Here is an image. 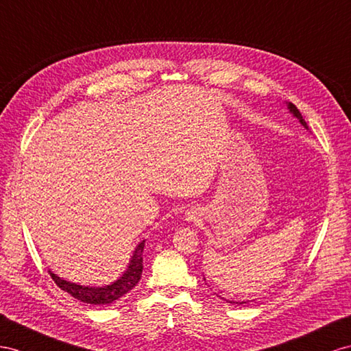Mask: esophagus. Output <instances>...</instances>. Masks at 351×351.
I'll return each instance as SVG.
<instances>
[{"label": "esophagus", "mask_w": 351, "mask_h": 351, "mask_svg": "<svg viewBox=\"0 0 351 351\" xmlns=\"http://www.w3.org/2000/svg\"><path fill=\"white\" fill-rule=\"evenodd\" d=\"M195 217H194V215H188V218L186 219H194Z\"/></svg>", "instance_id": "1"}]
</instances>
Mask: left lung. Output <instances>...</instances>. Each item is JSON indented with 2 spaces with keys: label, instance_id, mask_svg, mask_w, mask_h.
Wrapping results in <instances>:
<instances>
[{
  "label": "left lung",
  "instance_id": "1",
  "mask_svg": "<svg viewBox=\"0 0 351 351\" xmlns=\"http://www.w3.org/2000/svg\"><path fill=\"white\" fill-rule=\"evenodd\" d=\"M286 106H287V110H289V112L295 117V119H298V120H300V123L304 125V128L308 130V125H307V123H305V120L302 119V115H301V112H300L298 108H296V106H295L293 104H291V102H286ZM204 280H206V278H204ZM227 301H228V300H227ZM228 302H232V301H228ZM237 304H246V302L243 301V302H237Z\"/></svg>",
  "mask_w": 351,
  "mask_h": 351
}]
</instances>
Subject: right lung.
<instances>
[{
	"label": "right lung",
	"instance_id": "add662e5",
	"mask_svg": "<svg viewBox=\"0 0 351 351\" xmlns=\"http://www.w3.org/2000/svg\"><path fill=\"white\" fill-rule=\"evenodd\" d=\"M143 247H145V240H142L141 243L134 247L133 255L130 258L128 268H125V271L117 278V280L105 286H83V285L65 280V278H62L58 274L53 273L51 269H49V273L62 291L68 292L71 296H74V298L78 301L86 302V304H93V305L111 304L117 300H120L121 296L130 292L133 287L139 283L141 276H142V268H143V263H142Z\"/></svg>",
	"mask_w": 351,
	"mask_h": 351
}]
</instances>
